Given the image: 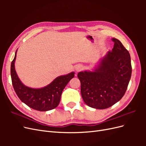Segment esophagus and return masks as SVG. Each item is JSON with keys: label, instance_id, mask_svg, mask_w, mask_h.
Segmentation results:
<instances>
[{"label": "esophagus", "instance_id": "esophagus-1", "mask_svg": "<svg viewBox=\"0 0 146 146\" xmlns=\"http://www.w3.org/2000/svg\"><path fill=\"white\" fill-rule=\"evenodd\" d=\"M82 69H83V66L82 65H78L76 66V70L77 72L80 71V70Z\"/></svg>", "mask_w": 146, "mask_h": 146}]
</instances>
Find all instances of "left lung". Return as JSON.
I'll list each match as a JSON object with an SVG mask.
<instances>
[{
	"label": "left lung",
	"mask_w": 146,
	"mask_h": 146,
	"mask_svg": "<svg viewBox=\"0 0 146 146\" xmlns=\"http://www.w3.org/2000/svg\"><path fill=\"white\" fill-rule=\"evenodd\" d=\"M94 72L78 73L81 94L85 103L96 109H106L117 103L125 94L131 75L129 51L117 39Z\"/></svg>",
	"instance_id": "1"
}]
</instances>
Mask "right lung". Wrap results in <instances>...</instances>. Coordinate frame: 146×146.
Wrapping results in <instances>:
<instances>
[{
	"instance_id": "obj_1",
	"label": "right lung",
	"mask_w": 146,
	"mask_h": 146,
	"mask_svg": "<svg viewBox=\"0 0 146 146\" xmlns=\"http://www.w3.org/2000/svg\"><path fill=\"white\" fill-rule=\"evenodd\" d=\"M15 58L11 64L12 85L20 100L29 107L41 111H46L58 105L61 93L68 82L74 77V72L56 78L49 85L40 89H34L23 85L17 77L15 68Z\"/></svg>"
}]
</instances>
